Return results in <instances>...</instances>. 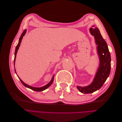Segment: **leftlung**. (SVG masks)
<instances>
[{"instance_id": "1", "label": "left lung", "mask_w": 122, "mask_h": 122, "mask_svg": "<svg viewBox=\"0 0 122 122\" xmlns=\"http://www.w3.org/2000/svg\"><path fill=\"white\" fill-rule=\"evenodd\" d=\"M90 32L94 36L96 44L97 45V52L99 57L100 64L93 81L89 86H77L82 93L90 94L100 88L108 77L111 68V57L105 41L102 38L97 27L90 28Z\"/></svg>"}]
</instances>
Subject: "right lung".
I'll return each instance as SVG.
<instances>
[{"mask_svg": "<svg viewBox=\"0 0 122 122\" xmlns=\"http://www.w3.org/2000/svg\"><path fill=\"white\" fill-rule=\"evenodd\" d=\"M26 29H25V30H24V31L23 32L22 34V35H21V36H20V39H19V43H18V45H17V46H16V47L15 52V58H14V67H15V60H16V54H17V51H18V49H19V46H20V43H21V42L22 39V38H23V36L25 35V33H26ZM15 72H16L15 69ZM18 78H19V79H20V81H21V83H22L25 86H26V87H28V88H30V89H31V90H34V91H36V92H41V91H44V90H45L47 89V88L48 87H49L51 86V85L52 84V83L53 82V80H54V75L53 76L52 79H51V81H50L47 84H46V86H42V87H33V86H29V85H27V84H26V83H25L24 82H23L22 80H21L20 78H19V77H18Z\"/></svg>", "mask_w": 122, "mask_h": 122, "instance_id": "add662e5", "label": "right lung"}]
</instances>
